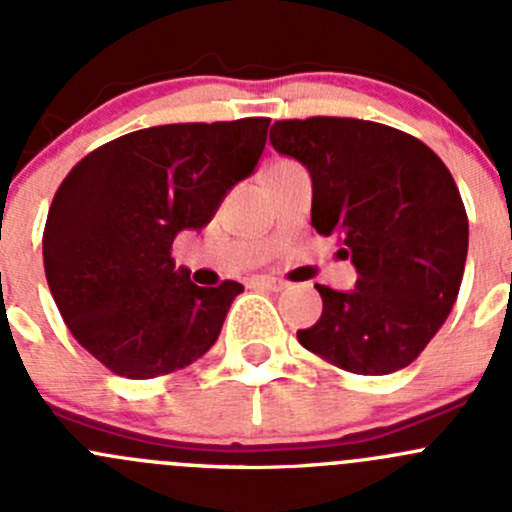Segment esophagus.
I'll return each mask as SVG.
<instances>
[{
    "label": "esophagus",
    "instance_id": "esophagus-1",
    "mask_svg": "<svg viewBox=\"0 0 512 512\" xmlns=\"http://www.w3.org/2000/svg\"><path fill=\"white\" fill-rule=\"evenodd\" d=\"M255 285L270 289V292H282V289H287V282L280 280V277H257Z\"/></svg>",
    "mask_w": 512,
    "mask_h": 512
}]
</instances>
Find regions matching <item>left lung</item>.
I'll use <instances>...</instances> for the list:
<instances>
[{
	"label": "left lung",
	"mask_w": 512,
	"mask_h": 512,
	"mask_svg": "<svg viewBox=\"0 0 512 512\" xmlns=\"http://www.w3.org/2000/svg\"><path fill=\"white\" fill-rule=\"evenodd\" d=\"M270 143L312 178V225L339 235L354 289L314 285L322 317L304 349L364 376L409 366L451 314L468 255L456 180L418 138L384 123L314 116L277 121Z\"/></svg>",
	"instance_id": "obj_1"
}]
</instances>
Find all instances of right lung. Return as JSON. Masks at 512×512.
<instances>
[{
	"mask_svg": "<svg viewBox=\"0 0 512 512\" xmlns=\"http://www.w3.org/2000/svg\"><path fill=\"white\" fill-rule=\"evenodd\" d=\"M270 118L126 133L71 168L51 200L44 272L76 342L126 379L193 364L223 329L240 282L198 287L175 270L178 232L203 230L250 178Z\"/></svg>",
	"mask_w": 512,
	"mask_h": 512,
	"instance_id": "right-lung-1",
	"label": "right lung"
}]
</instances>
